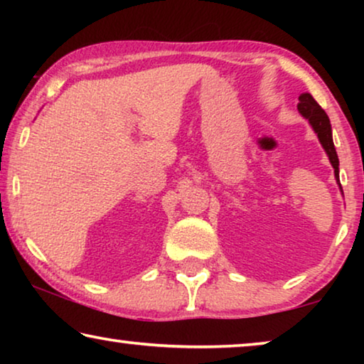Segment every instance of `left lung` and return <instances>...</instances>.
<instances>
[{
  "mask_svg": "<svg viewBox=\"0 0 364 364\" xmlns=\"http://www.w3.org/2000/svg\"><path fill=\"white\" fill-rule=\"evenodd\" d=\"M298 111L303 117H306L308 121H310L311 127L315 129L318 139H320L323 149H325L328 157H330V162L333 168H335V177L336 181L340 182V161H338V154H336V149H335V144H333V136H331V124H330V119H328L326 112L323 111L320 107V104H318L315 99H313L311 94H301L300 97H298ZM341 187V183H340ZM343 192V191H341Z\"/></svg>",
  "mask_w": 364,
  "mask_h": 364,
  "instance_id": "1",
  "label": "left lung"
}]
</instances>
